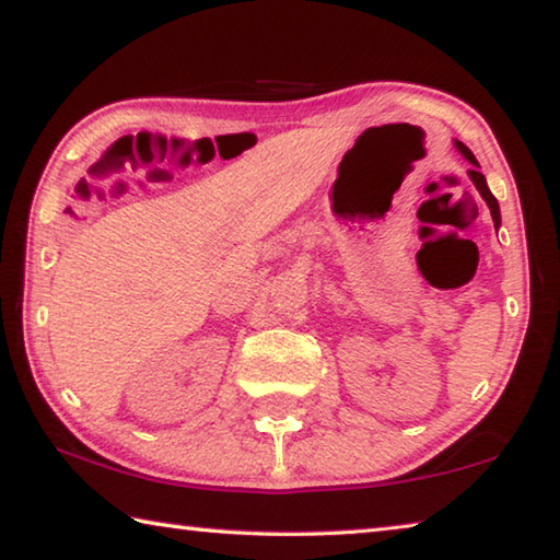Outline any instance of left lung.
Masks as SVG:
<instances>
[{
  "label": "left lung",
  "instance_id": "1",
  "mask_svg": "<svg viewBox=\"0 0 560 560\" xmlns=\"http://www.w3.org/2000/svg\"><path fill=\"white\" fill-rule=\"evenodd\" d=\"M454 145H457V150L459 153L469 160V163L474 165V170H469V177H471V183H474V187L479 189V195L485 197V202L489 205V210H491V220H494V226L499 230V224H501V212H499V202H497V197L489 192V187H487V179H485V175L479 173V163H477V158L471 155V150L464 145V143H459V140H454Z\"/></svg>",
  "mask_w": 560,
  "mask_h": 560
}]
</instances>
